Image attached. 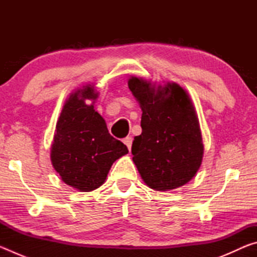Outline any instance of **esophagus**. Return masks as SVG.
<instances>
[{
    "mask_svg": "<svg viewBox=\"0 0 257 257\" xmlns=\"http://www.w3.org/2000/svg\"><path fill=\"white\" fill-rule=\"evenodd\" d=\"M123 143H124V145L128 147V150H129V151H132V144H133V138H132V137H125V138L123 139Z\"/></svg>",
    "mask_w": 257,
    "mask_h": 257,
    "instance_id": "obj_1",
    "label": "esophagus"
}]
</instances>
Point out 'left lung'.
Segmentation results:
<instances>
[{
  "mask_svg": "<svg viewBox=\"0 0 257 257\" xmlns=\"http://www.w3.org/2000/svg\"><path fill=\"white\" fill-rule=\"evenodd\" d=\"M128 87L142 108V134L134 138L133 161L150 188L168 191L186 185L204 154L199 121L187 90L177 82L130 77Z\"/></svg>",
  "mask_w": 257,
  "mask_h": 257,
  "instance_id": "obj_1",
  "label": "left lung"
}]
</instances>
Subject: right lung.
<instances>
[{
    "instance_id": "1",
    "label": "right lung",
    "mask_w": 257,
    "mask_h": 257,
    "mask_svg": "<svg viewBox=\"0 0 257 257\" xmlns=\"http://www.w3.org/2000/svg\"><path fill=\"white\" fill-rule=\"evenodd\" d=\"M97 97L94 84H86L69 95L51 146L54 170L63 182L79 191L101 187L114 161L128 153L127 146L111 136L105 120L94 110Z\"/></svg>"
}]
</instances>
